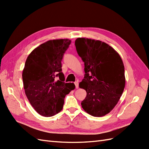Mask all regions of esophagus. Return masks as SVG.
Listing matches in <instances>:
<instances>
[{"mask_svg": "<svg viewBox=\"0 0 149 149\" xmlns=\"http://www.w3.org/2000/svg\"><path fill=\"white\" fill-rule=\"evenodd\" d=\"M74 84H75V88H79V83H78V82L77 81L75 82Z\"/></svg>", "mask_w": 149, "mask_h": 149, "instance_id": "1", "label": "esophagus"}]
</instances>
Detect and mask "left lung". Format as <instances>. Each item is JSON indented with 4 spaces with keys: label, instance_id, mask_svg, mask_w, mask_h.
<instances>
[{
    "label": "left lung",
    "instance_id": "8db88e82",
    "mask_svg": "<svg viewBox=\"0 0 149 149\" xmlns=\"http://www.w3.org/2000/svg\"><path fill=\"white\" fill-rule=\"evenodd\" d=\"M77 54L84 63V77L79 87L86 91L83 109L93 116L107 115L118 103L125 84V70L118 53L99 40L79 38Z\"/></svg>",
    "mask_w": 149,
    "mask_h": 149
}]
</instances>
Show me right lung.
<instances>
[{"mask_svg":"<svg viewBox=\"0 0 149 149\" xmlns=\"http://www.w3.org/2000/svg\"><path fill=\"white\" fill-rule=\"evenodd\" d=\"M71 43L68 39L47 41L31 52L26 59L22 79L26 96L36 111L50 117L63 109L66 95L75 89L65 83L61 61ZM59 77V80L55 78Z\"/></svg>","mask_w":149,"mask_h":149,"instance_id":"right-lung-1","label":"right lung"}]
</instances>
